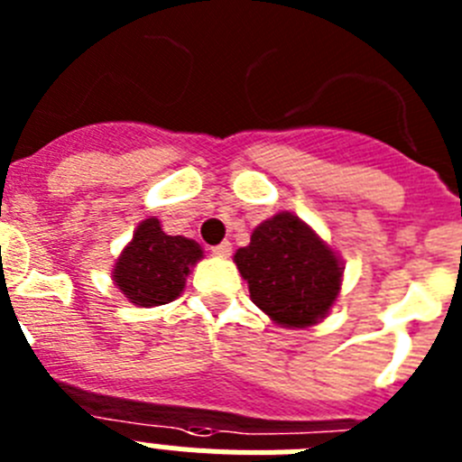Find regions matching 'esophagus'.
<instances>
[{"instance_id":"obj_1","label":"esophagus","mask_w":462,"mask_h":462,"mask_svg":"<svg viewBox=\"0 0 462 462\" xmlns=\"http://www.w3.org/2000/svg\"><path fill=\"white\" fill-rule=\"evenodd\" d=\"M212 254L219 256V259H226L228 254H231V243H219L212 247Z\"/></svg>"}]
</instances>
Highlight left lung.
<instances>
[{
  "mask_svg": "<svg viewBox=\"0 0 462 462\" xmlns=\"http://www.w3.org/2000/svg\"><path fill=\"white\" fill-rule=\"evenodd\" d=\"M234 263L250 287L252 303L282 328H310L326 319L345 275L340 254L287 210L261 222Z\"/></svg>",
  "mask_w": 462,
  "mask_h": 462,
  "instance_id": "1",
  "label": "left lung"
}]
</instances>
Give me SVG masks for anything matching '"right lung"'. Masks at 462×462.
<instances>
[{
  "mask_svg": "<svg viewBox=\"0 0 462 462\" xmlns=\"http://www.w3.org/2000/svg\"><path fill=\"white\" fill-rule=\"evenodd\" d=\"M203 247L185 236L164 234L157 217L143 219L110 271L113 284L136 308L166 305L185 291Z\"/></svg>",
  "mask_w": 462,
  "mask_h": 462,
  "instance_id": "add662e5",
  "label": "right lung"
}]
</instances>
